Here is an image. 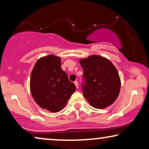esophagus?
<instances>
[{
	"label": "esophagus",
	"mask_w": 149,
	"mask_h": 149,
	"mask_svg": "<svg viewBox=\"0 0 149 149\" xmlns=\"http://www.w3.org/2000/svg\"><path fill=\"white\" fill-rule=\"evenodd\" d=\"M74 83L75 86H76L77 88H78V87H79V83H78V81H75L74 82Z\"/></svg>",
	"instance_id": "1"
}]
</instances>
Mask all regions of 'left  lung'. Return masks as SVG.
<instances>
[{
  "label": "left lung",
  "mask_w": 149,
  "mask_h": 149,
  "mask_svg": "<svg viewBox=\"0 0 149 149\" xmlns=\"http://www.w3.org/2000/svg\"><path fill=\"white\" fill-rule=\"evenodd\" d=\"M83 69L82 84L84 97L95 109H102L111 105L117 98L121 80L113 63L103 57L93 55L81 59Z\"/></svg>",
  "instance_id": "8db88e82"
}]
</instances>
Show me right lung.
Here are the masks:
<instances>
[{
  "label": "right lung",
  "instance_id": "right-lung-1",
  "mask_svg": "<svg viewBox=\"0 0 149 149\" xmlns=\"http://www.w3.org/2000/svg\"><path fill=\"white\" fill-rule=\"evenodd\" d=\"M30 86L36 104L52 113L64 109L76 90L74 83L61 68V58L54 55L37 60L31 72Z\"/></svg>",
  "mask_w": 149,
  "mask_h": 149
}]
</instances>
